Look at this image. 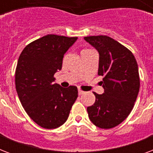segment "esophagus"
Segmentation results:
<instances>
[{
	"mask_svg": "<svg viewBox=\"0 0 153 153\" xmlns=\"http://www.w3.org/2000/svg\"><path fill=\"white\" fill-rule=\"evenodd\" d=\"M79 95H82V94H84V91H82L81 89H79Z\"/></svg>",
	"mask_w": 153,
	"mask_h": 153,
	"instance_id": "esophagus-1",
	"label": "esophagus"
}]
</instances>
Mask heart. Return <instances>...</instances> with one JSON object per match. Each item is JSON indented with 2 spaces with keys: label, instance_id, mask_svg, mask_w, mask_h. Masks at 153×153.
<instances>
[{
  "label": "heart",
  "instance_id": "1",
  "mask_svg": "<svg viewBox=\"0 0 153 153\" xmlns=\"http://www.w3.org/2000/svg\"><path fill=\"white\" fill-rule=\"evenodd\" d=\"M84 51H85V50H84Z\"/></svg>",
  "mask_w": 153,
  "mask_h": 153
}]
</instances>
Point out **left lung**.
Returning a JSON list of instances; mask_svg holds the SVG:
<instances>
[{
    "mask_svg": "<svg viewBox=\"0 0 153 153\" xmlns=\"http://www.w3.org/2000/svg\"><path fill=\"white\" fill-rule=\"evenodd\" d=\"M99 53L98 75L103 76L102 94L94 92L95 102L87 107L89 118L101 128L121 124L132 111L140 90V76L134 55L107 36L84 37Z\"/></svg>",
    "mask_w": 153,
    "mask_h": 153,
    "instance_id": "left-lung-1",
    "label": "left lung"
}]
</instances>
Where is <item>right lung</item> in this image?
Listing matches in <instances>:
<instances>
[{
	"instance_id": "obj_1",
	"label": "right lung",
	"mask_w": 153,
	"mask_h": 153,
	"mask_svg": "<svg viewBox=\"0 0 153 153\" xmlns=\"http://www.w3.org/2000/svg\"><path fill=\"white\" fill-rule=\"evenodd\" d=\"M78 37L47 35L25 47L15 74L18 97L27 115L44 128L66 122L78 98V88L54 83V74L62 69V58Z\"/></svg>"
}]
</instances>
